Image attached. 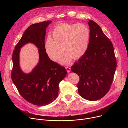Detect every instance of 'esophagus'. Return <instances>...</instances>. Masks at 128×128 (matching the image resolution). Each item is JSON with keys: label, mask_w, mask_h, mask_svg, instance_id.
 I'll return each instance as SVG.
<instances>
[{"label": "esophagus", "mask_w": 128, "mask_h": 128, "mask_svg": "<svg viewBox=\"0 0 128 128\" xmlns=\"http://www.w3.org/2000/svg\"><path fill=\"white\" fill-rule=\"evenodd\" d=\"M65 68H66V69L67 72H68V73H69L70 71V70H71L70 68L69 67H68V66H66V67H65Z\"/></svg>", "instance_id": "1"}]
</instances>
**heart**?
<instances>
[{"label": "heart", "instance_id": "heart-1", "mask_svg": "<svg viewBox=\"0 0 128 128\" xmlns=\"http://www.w3.org/2000/svg\"><path fill=\"white\" fill-rule=\"evenodd\" d=\"M52 38H48L44 44V48L49 58L57 61L64 51L59 62L69 64L72 59L80 58L88 48L90 31L85 24H62L53 29Z\"/></svg>", "mask_w": 128, "mask_h": 128}]
</instances>
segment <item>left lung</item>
I'll return each mask as SVG.
<instances>
[{"mask_svg": "<svg viewBox=\"0 0 128 128\" xmlns=\"http://www.w3.org/2000/svg\"><path fill=\"white\" fill-rule=\"evenodd\" d=\"M90 38L86 52L71 70L78 74V92L83 98L96 101L109 91L114 80L116 60L113 44L100 27L90 20Z\"/></svg>", "mask_w": 128, "mask_h": 128, "instance_id": "obj_1", "label": "left lung"}]
</instances>
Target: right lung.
Segmentation results:
<instances>
[{
  "instance_id": "add662e5",
  "label": "right lung",
  "mask_w": 128,
  "mask_h": 128,
  "mask_svg": "<svg viewBox=\"0 0 128 128\" xmlns=\"http://www.w3.org/2000/svg\"><path fill=\"white\" fill-rule=\"evenodd\" d=\"M51 22L46 21L29 26L12 53V80L23 98L38 106L48 105L57 98L59 84L67 74L64 67L50 59L44 48L46 28ZM29 42L39 48L40 60L32 72L26 74L20 67L19 53L20 48Z\"/></svg>"
}]
</instances>
